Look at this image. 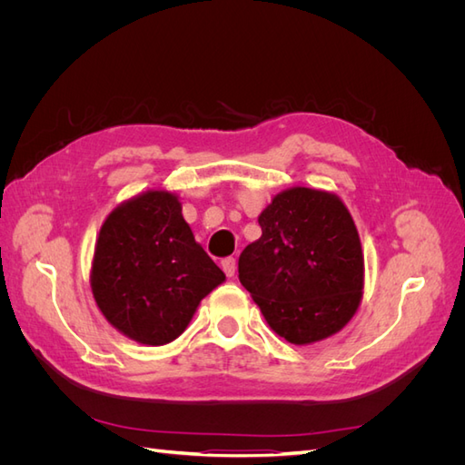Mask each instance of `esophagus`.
Returning a JSON list of instances; mask_svg holds the SVG:
<instances>
[{"label":"esophagus","mask_w":465,"mask_h":465,"mask_svg":"<svg viewBox=\"0 0 465 465\" xmlns=\"http://www.w3.org/2000/svg\"><path fill=\"white\" fill-rule=\"evenodd\" d=\"M221 267H223V272L227 273V277H232L234 272H236V260L234 258H224L221 262Z\"/></svg>","instance_id":"obj_1"}]
</instances>
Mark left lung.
I'll return each instance as SVG.
<instances>
[{
  "instance_id": "1",
  "label": "left lung",
  "mask_w": 465,
  "mask_h": 465,
  "mask_svg": "<svg viewBox=\"0 0 465 465\" xmlns=\"http://www.w3.org/2000/svg\"><path fill=\"white\" fill-rule=\"evenodd\" d=\"M258 223L262 236L238 258V279L270 328L294 345L340 331L364 287L361 238L345 203L297 186L277 193Z\"/></svg>"
}]
</instances>
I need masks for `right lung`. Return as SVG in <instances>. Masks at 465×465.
<instances>
[{
	"instance_id": "obj_1",
	"label": "right lung",
	"mask_w": 465,
	"mask_h": 465,
	"mask_svg": "<svg viewBox=\"0 0 465 465\" xmlns=\"http://www.w3.org/2000/svg\"><path fill=\"white\" fill-rule=\"evenodd\" d=\"M223 281L173 192L149 190L120 203L98 232L91 265L94 302L112 326L142 345L174 341Z\"/></svg>"
}]
</instances>
